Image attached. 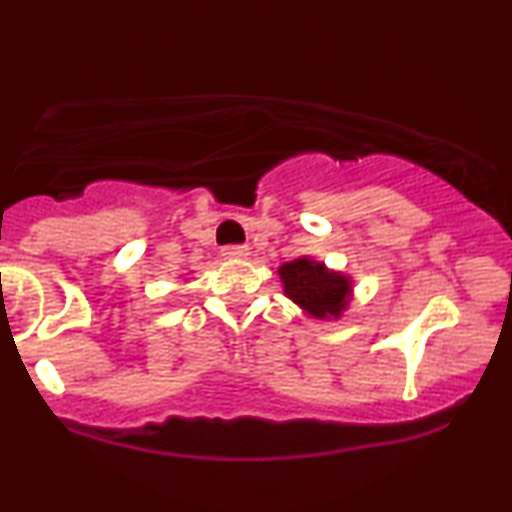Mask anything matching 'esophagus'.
I'll return each instance as SVG.
<instances>
[{
	"mask_svg": "<svg viewBox=\"0 0 512 512\" xmlns=\"http://www.w3.org/2000/svg\"><path fill=\"white\" fill-rule=\"evenodd\" d=\"M223 258H247L249 256V247L244 244H228V247L221 249Z\"/></svg>",
	"mask_w": 512,
	"mask_h": 512,
	"instance_id": "obj_1",
	"label": "esophagus"
}]
</instances>
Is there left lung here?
Instances as JSON below:
<instances>
[{
	"label": "left lung",
	"instance_id": "obj_1",
	"mask_svg": "<svg viewBox=\"0 0 512 512\" xmlns=\"http://www.w3.org/2000/svg\"><path fill=\"white\" fill-rule=\"evenodd\" d=\"M284 293L314 319H338L352 298V279L324 263L300 256L277 270Z\"/></svg>",
	"mask_w": 512,
	"mask_h": 512
}]
</instances>
